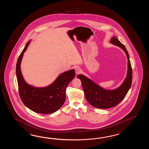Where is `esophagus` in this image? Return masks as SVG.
<instances>
[{"label":"esophagus","mask_w":149,"mask_h":149,"mask_svg":"<svg viewBox=\"0 0 149 149\" xmlns=\"http://www.w3.org/2000/svg\"><path fill=\"white\" fill-rule=\"evenodd\" d=\"M75 70H76V74H79L81 72V70L79 68V67H76Z\"/></svg>","instance_id":"esophagus-1"}]
</instances>
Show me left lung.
I'll list each match as a JSON object with an SVG mask.
<instances>
[{
  "instance_id": "8db88e82",
  "label": "left lung",
  "mask_w": 149,
  "mask_h": 149,
  "mask_svg": "<svg viewBox=\"0 0 149 149\" xmlns=\"http://www.w3.org/2000/svg\"><path fill=\"white\" fill-rule=\"evenodd\" d=\"M110 42L122 48L128 58L127 74L122 85L113 90H107L102 88L84 75L79 74L77 76L81 81L87 101L93 107L99 109H109L118 104L126 96L132 82V68L126 48L116 37L112 38Z\"/></svg>"
}]
</instances>
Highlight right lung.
<instances>
[{
  "instance_id": "add662e5",
  "label": "right lung",
  "mask_w": 149,
  "mask_h": 149,
  "mask_svg": "<svg viewBox=\"0 0 149 149\" xmlns=\"http://www.w3.org/2000/svg\"><path fill=\"white\" fill-rule=\"evenodd\" d=\"M30 42L25 45L16 63L19 96L23 104L32 111L41 114H50L60 109L64 103L67 86L74 78L75 70H70L61 74L54 82L46 87L36 88L27 84L23 79L20 64Z\"/></svg>"
}]
</instances>
